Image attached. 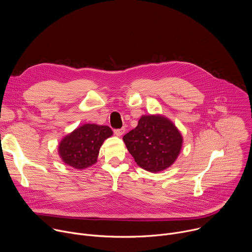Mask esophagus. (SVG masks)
I'll list each match as a JSON object with an SVG mask.
<instances>
[{
    "instance_id": "34e87169",
    "label": "esophagus",
    "mask_w": 252,
    "mask_h": 252,
    "mask_svg": "<svg viewBox=\"0 0 252 252\" xmlns=\"http://www.w3.org/2000/svg\"><path fill=\"white\" fill-rule=\"evenodd\" d=\"M125 131H126V128H125V127L119 128V129H115V134H116L117 136H122V135L125 133Z\"/></svg>"
}]
</instances>
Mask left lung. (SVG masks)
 I'll use <instances>...</instances> for the list:
<instances>
[{
    "label": "left lung",
    "instance_id": "left-lung-1",
    "mask_svg": "<svg viewBox=\"0 0 252 252\" xmlns=\"http://www.w3.org/2000/svg\"><path fill=\"white\" fill-rule=\"evenodd\" d=\"M123 139L136 164L154 173L173 164L184 142L175 125L160 115L141 116L136 127Z\"/></svg>",
    "mask_w": 252,
    "mask_h": 252
}]
</instances>
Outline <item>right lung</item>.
Instances as JSON below:
<instances>
[{
	"mask_svg": "<svg viewBox=\"0 0 252 252\" xmlns=\"http://www.w3.org/2000/svg\"><path fill=\"white\" fill-rule=\"evenodd\" d=\"M113 135L107 126L85 124L62 138L58 153L62 160L76 169H84L97 161L103 141Z\"/></svg>",
	"mask_w": 252,
	"mask_h": 252,
	"instance_id": "right-lung-1",
	"label": "right lung"
}]
</instances>
